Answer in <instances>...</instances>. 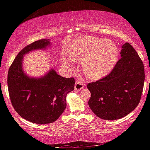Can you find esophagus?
<instances>
[{
	"label": "esophagus",
	"mask_w": 150,
	"mask_h": 150,
	"mask_svg": "<svg viewBox=\"0 0 150 150\" xmlns=\"http://www.w3.org/2000/svg\"><path fill=\"white\" fill-rule=\"evenodd\" d=\"M84 87H85V84L82 79H77L76 81L75 85V90L80 91Z\"/></svg>",
	"instance_id": "34e87169"
}]
</instances>
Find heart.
Wrapping results in <instances>:
<instances>
[{
  "instance_id": "b5f03b06",
  "label": "heart",
  "mask_w": 150,
  "mask_h": 150,
  "mask_svg": "<svg viewBox=\"0 0 150 150\" xmlns=\"http://www.w3.org/2000/svg\"><path fill=\"white\" fill-rule=\"evenodd\" d=\"M70 57L77 62H83L85 74L93 79H99L110 73L118 58V49L110 40L82 35L71 47ZM66 64L71 65L70 57L63 59Z\"/></svg>"
}]
</instances>
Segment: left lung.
I'll use <instances>...</instances> for the list:
<instances>
[{
  "mask_svg": "<svg viewBox=\"0 0 150 150\" xmlns=\"http://www.w3.org/2000/svg\"><path fill=\"white\" fill-rule=\"evenodd\" d=\"M120 55L108 75L87 85L91 94L88 106L104 120H117L128 115L138 105L143 91L145 72L138 53L126 42Z\"/></svg>",
  "mask_w": 150,
  "mask_h": 150,
  "instance_id": "obj_1",
  "label": "left lung"
}]
</instances>
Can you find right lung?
Segmentation results:
<instances>
[{"label": "right lung", "mask_w": 150, "mask_h": 150, "mask_svg": "<svg viewBox=\"0 0 150 150\" xmlns=\"http://www.w3.org/2000/svg\"><path fill=\"white\" fill-rule=\"evenodd\" d=\"M50 40L35 41L23 48L9 68L8 88L14 110L28 121L39 124L57 120L66 108V96L74 90L73 77L65 78L52 69L40 78L29 77L22 69L23 56L33 50L45 49Z\"/></svg>", "instance_id": "add662e5"}]
</instances>
